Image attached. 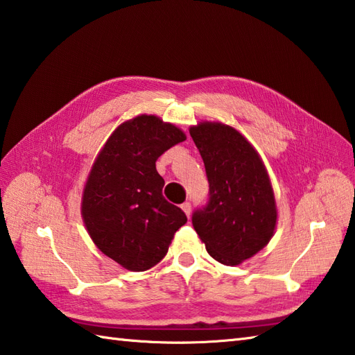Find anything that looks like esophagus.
<instances>
[{"label": "esophagus", "instance_id": "34e87169", "mask_svg": "<svg viewBox=\"0 0 355 355\" xmlns=\"http://www.w3.org/2000/svg\"><path fill=\"white\" fill-rule=\"evenodd\" d=\"M180 207H182L184 213L188 216V218H190V214H191V204H190V202H184V204Z\"/></svg>", "mask_w": 355, "mask_h": 355}]
</instances>
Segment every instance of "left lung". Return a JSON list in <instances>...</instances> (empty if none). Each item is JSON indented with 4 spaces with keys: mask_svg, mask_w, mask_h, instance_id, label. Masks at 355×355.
Listing matches in <instances>:
<instances>
[{
    "mask_svg": "<svg viewBox=\"0 0 355 355\" xmlns=\"http://www.w3.org/2000/svg\"><path fill=\"white\" fill-rule=\"evenodd\" d=\"M204 159L208 200L194 209L193 227L209 256L237 265L272 237L277 211L274 193L256 150L233 127L204 122L190 128Z\"/></svg>",
    "mask_w": 355,
    "mask_h": 355,
    "instance_id": "left-lung-1",
    "label": "left lung"
}]
</instances>
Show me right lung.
<instances>
[{"instance_id": "right-lung-1", "label": "right lung", "mask_w": 355, "mask_h": 355, "mask_svg": "<svg viewBox=\"0 0 355 355\" xmlns=\"http://www.w3.org/2000/svg\"><path fill=\"white\" fill-rule=\"evenodd\" d=\"M185 135L156 116L141 114L114 130L87 179L83 218L105 256L130 271L161 262L185 213L164 198L157 157Z\"/></svg>"}]
</instances>
